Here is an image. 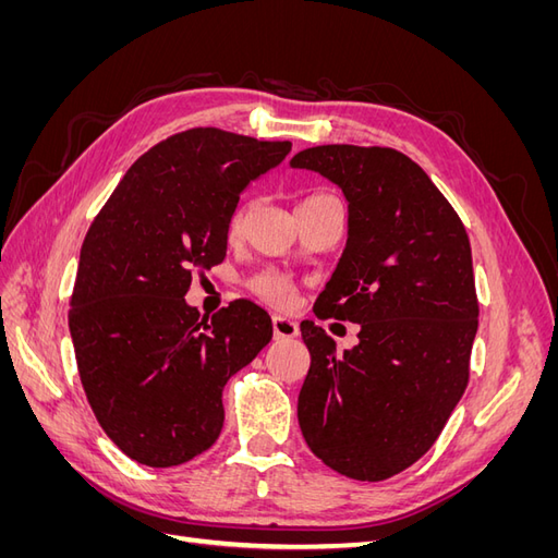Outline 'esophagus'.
<instances>
[{
	"instance_id": "1",
	"label": "esophagus",
	"mask_w": 558,
	"mask_h": 558,
	"mask_svg": "<svg viewBox=\"0 0 558 558\" xmlns=\"http://www.w3.org/2000/svg\"><path fill=\"white\" fill-rule=\"evenodd\" d=\"M272 328H275L277 340H293V337H298V324L286 316H275Z\"/></svg>"
}]
</instances>
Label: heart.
Segmentation results:
<instances>
[{"mask_svg": "<svg viewBox=\"0 0 558 558\" xmlns=\"http://www.w3.org/2000/svg\"><path fill=\"white\" fill-rule=\"evenodd\" d=\"M244 218H246V209L238 207L232 211V216L228 218V240H240L242 238V230H244ZM248 289L256 293L258 298H263L269 305H277L283 307L289 305L291 298H293V286L291 281L286 279L279 272H272V269H265V272L256 275L248 281Z\"/></svg>", "mask_w": 558, "mask_h": 558, "instance_id": "b5f03b06", "label": "heart"}]
</instances>
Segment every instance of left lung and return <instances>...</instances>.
<instances>
[{
    "instance_id": "left-lung-1",
    "label": "left lung",
    "mask_w": 558,
    "mask_h": 558,
    "mask_svg": "<svg viewBox=\"0 0 558 558\" xmlns=\"http://www.w3.org/2000/svg\"><path fill=\"white\" fill-rule=\"evenodd\" d=\"M291 167L324 174L349 202L347 248L314 314L361 324L344 353L314 320L300 324L312 356L300 428L335 472L381 482L433 447L468 386L480 324L468 232L396 148L314 146Z\"/></svg>"
}]
</instances>
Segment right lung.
I'll return each mask as SVG.
<instances>
[{"instance_id":"obj_1","label":"right lung","mask_w":558,"mask_h":558,"mask_svg":"<svg viewBox=\"0 0 558 558\" xmlns=\"http://www.w3.org/2000/svg\"><path fill=\"white\" fill-rule=\"evenodd\" d=\"M291 142L218 128L162 140L134 162L83 240L70 332L99 426L132 461L172 468L223 428V386L272 340V318L234 300L211 318L183 300L223 263L228 218Z\"/></svg>"}]
</instances>
